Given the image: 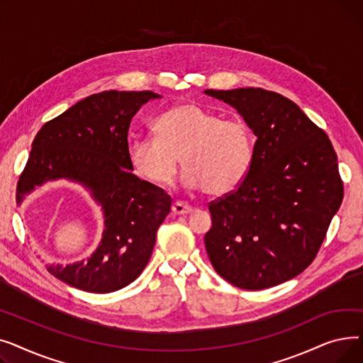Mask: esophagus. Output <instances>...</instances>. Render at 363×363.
<instances>
[{"label":"esophagus","instance_id":"esophagus-1","mask_svg":"<svg viewBox=\"0 0 363 363\" xmlns=\"http://www.w3.org/2000/svg\"><path fill=\"white\" fill-rule=\"evenodd\" d=\"M191 212H193V208L188 204H184L182 201H175L174 206H172V213L174 215H188Z\"/></svg>","mask_w":363,"mask_h":363}]
</instances>
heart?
I'll return each instance as SVG.
<instances>
[{"label": "heart", "instance_id": "1", "mask_svg": "<svg viewBox=\"0 0 363 363\" xmlns=\"http://www.w3.org/2000/svg\"><path fill=\"white\" fill-rule=\"evenodd\" d=\"M155 140H133L128 162L133 174L155 186L174 182L178 164L185 185L223 197L245 181L255 162V137L240 119H222L197 103L169 108L151 126Z\"/></svg>", "mask_w": 363, "mask_h": 363}]
</instances>
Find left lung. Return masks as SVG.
Here are the masks:
<instances>
[{"label": "left lung", "instance_id": "8db88e82", "mask_svg": "<svg viewBox=\"0 0 363 363\" xmlns=\"http://www.w3.org/2000/svg\"><path fill=\"white\" fill-rule=\"evenodd\" d=\"M204 94L233 106L257 138L245 181L208 204V259L238 289L274 287L306 269L327 235L342 201L337 155L327 133L281 94Z\"/></svg>", "mask_w": 363, "mask_h": 363}]
</instances>
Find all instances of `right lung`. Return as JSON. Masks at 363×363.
Here are the masks:
<instances>
[{"mask_svg": "<svg viewBox=\"0 0 363 363\" xmlns=\"http://www.w3.org/2000/svg\"><path fill=\"white\" fill-rule=\"evenodd\" d=\"M152 91L92 94L47 122L32 143L17 182L21 204L36 186L66 179L81 185L103 211L100 245L86 260L48 264L51 275L88 293H111L135 281L147 266L172 199L132 174L128 130Z\"/></svg>", "mask_w": 363, "mask_h": 363, "instance_id": "add662e5", "label": "right lung"}]
</instances>
